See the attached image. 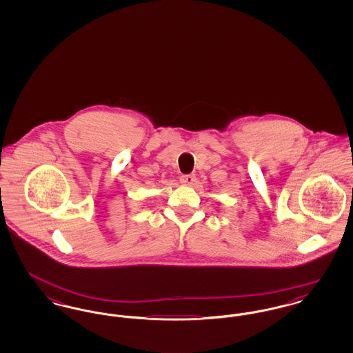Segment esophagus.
<instances>
[{
  "instance_id": "1",
  "label": "esophagus",
  "mask_w": 353,
  "mask_h": 353,
  "mask_svg": "<svg viewBox=\"0 0 353 353\" xmlns=\"http://www.w3.org/2000/svg\"><path fill=\"white\" fill-rule=\"evenodd\" d=\"M180 181H181V184L192 185L196 181V177L193 174H183L180 177Z\"/></svg>"
}]
</instances>
